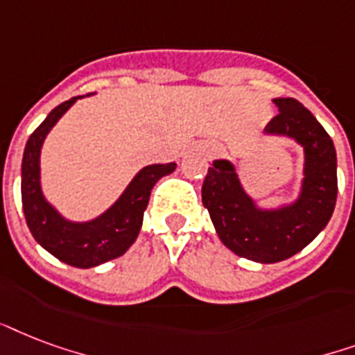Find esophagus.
Here are the masks:
<instances>
[{
    "label": "esophagus",
    "mask_w": 355,
    "mask_h": 355,
    "mask_svg": "<svg viewBox=\"0 0 355 355\" xmlns=\"http://www.w3.org/2000/svg\"><path fill=\"white\" fill-rule=\"evenodd\" d=\"M203 152L207 153V155H215V153L218 152V146H216V144H207V146L203 148Z\"/></svg>",
    "instance_id": "esophagus-1"
}]
</instances>
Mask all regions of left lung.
<instances>
[{"label":"left lung","mask_w":355,"mask_h":355,"mask_svg":"<svg viewBox=\"0 0 355 355\" xmlns=\"http://www.w3.org/2000/svg\"><path fill=\"white\" fill-rule=\"evenodd\" d=\"M279 114L265 135L287 137L304 148V178L296 200L279 207H261L244 191L232 161L216 159L202 187L224 246L255 263H279L304 250L334 215L337 200V153L318 120L295 98H274Z\"/></svg>","instance_id":"8db88e82"}]
</instances>
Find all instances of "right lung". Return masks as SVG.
Returning <instances> with one entry per match:
<instances>
[{
	"mask_svg": "<svg viewBox=\"0 0 355 355\" xmlns=\"http://www.w3.org/2000/svg\"><path fill=\"white\" fill-rule=\"evenodd\" d=\"M79 98L83 96L55 107L27 140L21 159V205L27 227L44 250L66 265L92 268L123 255L137 241L153 185L172 174L175 163L148 164L137 172L120 198L100 216L87 222L68 220L44 196L40 152L49 131Z\"/></svg>",
	"mask_w": 355,
	"mask_h": 355,
	"instance_id": "add662e5",
	"label": "right lung"
}]
</instances>
